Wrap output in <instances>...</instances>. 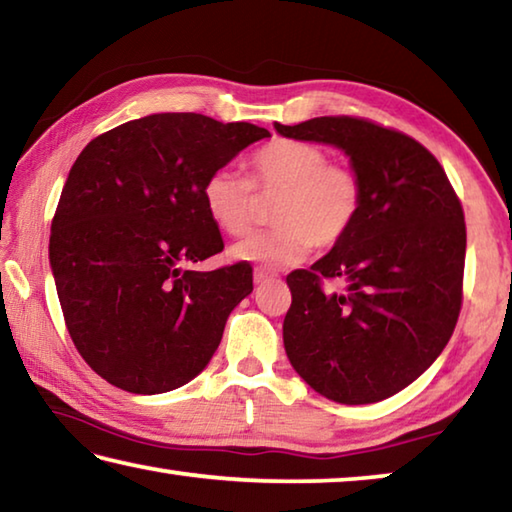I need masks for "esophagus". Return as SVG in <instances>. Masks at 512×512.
Returning <instances> with one entry per match:
<instances>
[{
	"mask_svg": "<svg viewBox=\"0 0 512 512\" xmlns=\"http://www.w3.org/2000/svg\"><path fill=\"white\" fill-rule=\"evenodd\" d=\"M275 273H271V271H266V268H255V273H253V280H255V284H262V282H266V280H271Z\"/></svg>",
	"mask_w": 512,
	"mask_h": 512,
	"instance_id": "obj_1",
	"label": "esophagus"
}]
</instances>
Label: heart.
Wrapping results in <instances>:
<instances>
[{
	"mask_svg": "<svg viewBox=\"0 0 512 512\" xmlns=\"http://www.w3.org/2000/svg\"><path fill=\"white\" fill-rule=\"evenodd\" d=\"M273 198L275 228L241 239L232 259L268 266L298 264L311 246L329 250L350 235L363 205L357 169L332 162L318 144L275 140L248 160V178L230 167L214 169L203 183V203L216 228L241 237L253 228L257 196Z\"/></svg>",
	"mask_w": 512,
	"mask_h": 512,
	"instance_id": "1",
	"label": "heart"
}]
</instances>
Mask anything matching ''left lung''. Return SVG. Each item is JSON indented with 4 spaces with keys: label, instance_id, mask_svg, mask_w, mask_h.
I'll return each mask as SVG.
<instances>
[{
    "label": "left lung",
    "instance_id": "1",
    "mask_svg": "<svg viewBox=\"0 0 512 512\" xmlns=\"http://www.w3.org/2000/svg\"><path fill=\"white\" fill-rule=\"evenodd\" d=\"M275 131L339 146L363 183L350 235L311 268L287 275V357L327 400H386L452 339L463 305V205L433 153L395 128L339 115ZM327 279L344 287L327 292Z\"/></svg>",
    "mask_w": 512,
    "mask_h": 512
}]
</instances>
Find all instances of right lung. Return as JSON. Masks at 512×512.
Masks as SVG:
<instances>
[{
	"instance_id": "1",
	"label": "right lung",
	"mask_w": 512,
	"mask_h": 512,
	"mask_svg": "<svg viewBox=\"0 0 512 512\" xmlns=\"http://www.w3.org/2000/svg\"><path fill=\"white\" fill-rule=\"evenodd\" d=\"M264 137L248 121L162 112L94 137L76 158L49 259L67 332L108 384L167 393L210 363L230 311L253 291V268H187L223 250L203 183Z\"/></svg>"
}]
</instances>
